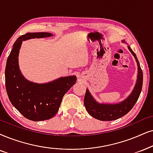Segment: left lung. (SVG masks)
<instances>
[{
    "label": "left lung",
    "instance_id": "1",
    "mask_svg": "<svg viewBox=\"0 0 153 153\" xmlns=\"http://www.w3.org/2000/svg\"><path fill=\"white\" fill-rule=\"evenodd\" d=\"M128 49L136 59L138 67V75L134 90L126 100L117 104H98L90 94L88 89L86 90L84 97L85 107L92 117L100 121H113L123 117L131 111L140 96L143 87V71L136 53L132 51L129 46H128Z\"/></svg>",
    "mask_w": 153,
    "mask_h": 153
}]
</instances>
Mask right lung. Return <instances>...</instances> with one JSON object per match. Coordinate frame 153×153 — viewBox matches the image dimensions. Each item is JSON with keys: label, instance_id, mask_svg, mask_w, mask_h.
Wrapping results in <instances>:
<instances>
[{"label": "right lung", "instance_id": "add662e5", "mask_svg": "<svg viewBox=\"0 0 153 153\" xmlns=\"http://www.w3.org/2000/svg\"><path fill=\"white\" fill-rule=\"evenodd\" d=\"M47 32L27 33L13 44L5 71V88L10 101L20 113L31 121L51 119L56 115L64 94L75 83L76 77L61 78L46 84H36L24 78L18 65V53L23 40L48 37Z\"/></svg>", "mask_w": 153, "mask_h": 153}]
</instances>
